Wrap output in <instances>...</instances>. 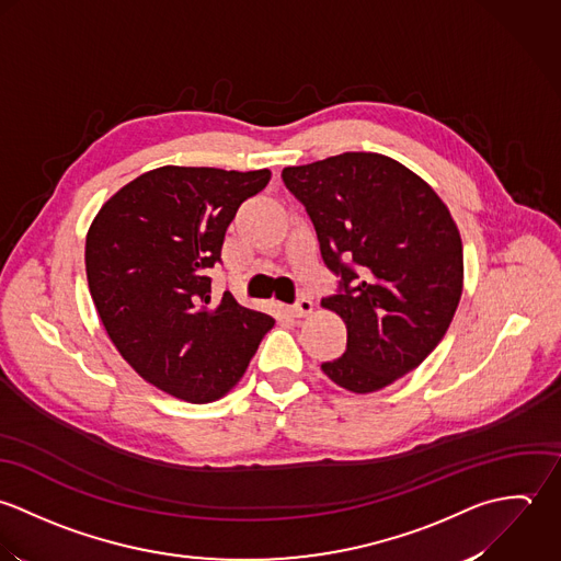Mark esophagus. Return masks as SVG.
Listing matches in <instances>:
<instances>
[{
	"mask_svg": "<svg viewBox=\"0 0 561 561\" xmlns=\"http://www.w3.org/2000/svg\"><path fill=\"white\" fill-rule=\"evenodd\" d=\"M312 308H314L312 301L306 299V297H301V299H297L295 306H290V314L297 317V319H301V317H308V314L312 312Z\"/></svg>",
	"mask_w": 561,
	"mask_h": 561,
	"instance_id": "34e87169",
	"label": "esophagus"
}]
</instances>
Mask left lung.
I'll list each match as a JSON object with an SVG mask.
<instances>
[{"mask_svg": "<svg viewBox=\"0 0 561 561\" xmlns=\"http://www.w3.org/2000/svg\"><path fill=\"white\" fill-rule=\"evenodd\" d=\"M282 180L340 277L321 306L346 325V351L321 368L344 390H381L447 334L463 286L459 229L425 180L381 153L286 167Z\"/></svg>", "mask_w": 561, "mask_h": 561, "instance_id": "1", "label": "left lung"}]
</instances>
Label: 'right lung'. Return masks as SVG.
<instances>
[{
	"label": "right lung",
	"mask_w": 561,
	"mask_h": 561,
	"mask_svg": "<svg viewBox=\"0 0 561 561\" xmlns=\"http://www.w3.org/2000/svg\"><path fill=\"white\" fill-rule=\"evenodd\" d=\"M268 180V169L160 167L114 193L87 233L89 290L108 336L175 399H221L275 325L229 290L213 299L208 277L236 210Z\"/></svg>",
	"instance_id": "right-lung-1"
}]
</instances>
